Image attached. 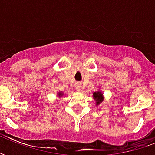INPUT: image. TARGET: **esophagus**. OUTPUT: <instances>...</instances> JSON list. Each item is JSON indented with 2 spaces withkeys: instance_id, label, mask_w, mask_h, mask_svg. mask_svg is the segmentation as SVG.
<instances>
[{
  "instance_id": "1",
  "label": "esophagus",
  "mask_w": 155,
  "mask_h": 155,
  "mask_svg": "<svg viewBox=\"0 0 155 155\" xmlns=\"http://www.w3.org/2000/svg\"><path fill=\"white\" fill-rule=\"evenodd\" d=\"M76 90H77L78 91H83V85H82L81 84H77V85H76Z\"/></svg>"
}]
</instances>
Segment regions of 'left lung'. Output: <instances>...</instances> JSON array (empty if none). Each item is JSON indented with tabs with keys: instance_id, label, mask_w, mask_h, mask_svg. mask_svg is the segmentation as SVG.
Returning <instances> with one entry per match:
<instances>
[{
	"instance_id": "left-lung-1",
	"label": "left lung",
	"mask_w": 155,
	"mask_h": 155,
	"mask_svg": "<svg viewBox=\"0 0 155 155\" xmlns=\"http://www.w3.org/2000/svg\"><path fill=\"white\" fill-rule=\"evenodd\" d=\"M93 99L96 101V106H98L99 104L104 102V94L101 91H97L96 92L93 93Z\"/></svg>"
}]
</instances>
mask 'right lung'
I'll use <instances>...</instances> for the list:
<instances>
[{
	"label": "right lung",
	"mask_w": 155,
	"mask_h": 155,
	"mask_svg": "<svg viewBox=\"0 0 155 155\" xmlns=\"http://www.w3.org/2000/svg\"><path fill=\"white\" fill-rule=\"evenodd\" d=\"M63 94H64V93H63L62 91H60V92H58V97H62Z\"/></svg>",
	"instance_id": "1"
}]
</instances>
